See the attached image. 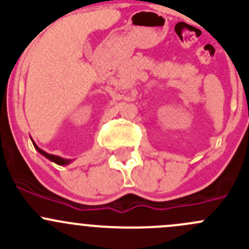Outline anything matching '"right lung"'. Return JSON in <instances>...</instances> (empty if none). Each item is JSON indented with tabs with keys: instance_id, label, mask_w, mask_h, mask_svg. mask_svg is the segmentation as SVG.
Returning <instances> with one entry per match:
<instances>
[{
	"instance_id": "1",
	"label": "right lung",
	"mask_w": 249,
	"mask_h": 249,
	"mask_svg": "<svg viewBox=\"0 0 249 249\" xmlns=\"http://www.w3.org/2000/svg\"><path fill=\"white\" fill-rule=\"evenodd\" d=\"M34 145H35V148H36L37 150H38L39 153H41L42 155H44V157L47 158V159H49V160H52V161H54L55 164H57V165H67L69 164L70 161H71V160H67V159H62V158H60V157H56V155H52V154H48V153H46L44 152V150H42L41 148H38L37 147L36 144H35L34 143Z\"/></svg>"
}]
</instances>
